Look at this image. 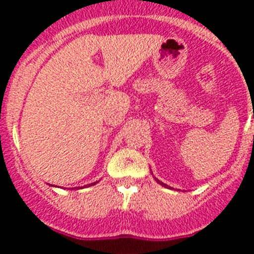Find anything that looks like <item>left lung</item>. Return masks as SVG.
<instances>
[{
    "label": "left lung",
    "instance_id": "8db88e82",
    "mask_svg": "<svg viewBox=\"0 0 254 254\" xmlns=\"http://www.w3.org/2000/svg\"><path fill=\"white\" fill-rule=\"evenodd\" d=\"M154 178H155V177H154ZM155 181L158 182V183H159V185H160V186H163V187H165V188H170L169 186H168V185H165V183H163V182H160V181H159L158 178H155Z\"/></svg>",
    "mask_w": 254,
    "mask_h": 254
}]
</instances>
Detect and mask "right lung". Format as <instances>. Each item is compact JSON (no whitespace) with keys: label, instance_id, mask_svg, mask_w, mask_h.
<instances>
[{"label":"right lung","instance_id":"right-lung-1","mask_svg":"<svg viewBox=\"0 0 254 254\" xmlns=\"http://www.w3.org/2000/svg\"><path fill=\"white\" fill-rule=\"evenodd\" d=\"M98 182H99V181H98ZM98 182H94V183H90V185H86V186H84V187H90V186L96 185V183H98ZM53 187H56V186H53ZM84 187H81V188H84ZM76 188H78V187H75V188H73V190H76Z\"/></svg>","mask_w":254,"mask_h":254}]
</instances>
